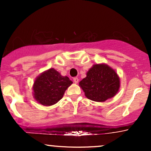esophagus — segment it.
<instances>
[{
	"label": "esophagus",
	"instance_id": "obj_1",
	"mask_svg": "<svg viewBox=\"0 0 151 151\" xmlns=\"http://www.w3.org/2000/svg\"><path fill=\"white\" fill-rule=\"evenodd\" d=\"M73 81H74V82L75 83V84H77V83L79 82V79H78L77 77H74L73 79Z\"/></svg>",
	"mask_w": 151,
	"mask_h": 151
}]
</instances>
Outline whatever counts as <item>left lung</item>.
Segmentation results:
<instances>
[{
    "instance_id": "obj_1",
    "label": "left lung",
    "mask_w": 151,
    "mask_h": 151,
    "mask_svg": "<svg viewBox=\"0 0 151 151\" xmlns=\"http://www.w3.org/2000/svg\"><path fill=\"white\" fill-rule=\"evenodd\" d=\"M79 85L86 98L104 102L118 93L120 78L117 72L106 64H95L86 72V77L79 81Z\"/></svg>"
}]
</instances>
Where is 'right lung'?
<instances>
[{
  "instance_id": "obj_1",
  "label": "right lung",
  "mask_w": 151,
  "mask_h": 151,
  "mask_svg": "<svg viewBox=\"0 0 151 151\" xmlns=\"http://www.w3.org/2000/svg\"><path fill=\"white\" fill-rule=\"evenodd\" d=\"M72 83L68 77L62 76L55 69L50 68L36 77L32 86V94L38 103L50 106L63 97Z\"/></svg>"
}]
</instances>
